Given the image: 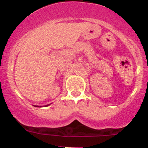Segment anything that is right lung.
Segmentation results:
<instances>
[{"label":"right lung","instance_id":"1","mask_svg":"<svg viewBox=\"0 0 148 148\" xmlns=\"http://www.w3.org/2000/svg\"><path fill=\"white\" fill-rule=\"evenodd\" d=\"M49 105H51V104H49V105H45V106H45V107H46V106H49ZM35 106V107H41V106Z\"/></svg>","mask_w":148,"mask_h":148}]
</instances>
